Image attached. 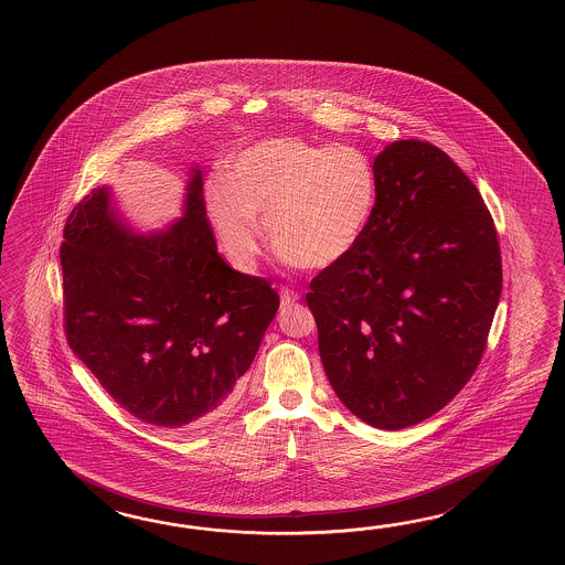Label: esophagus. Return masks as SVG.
<instances>
[{
	"label": "esophagus",
	"mask_w": 565,
	"mask_h": 565,
	"mask_svg": "<svg viewBox=\"0 0 565 565\" xmlns=\"http://www.w3.org/2000/svg\"><path fill=\"white\" fill-rule=\"evenodd\" d=\"M299 300V292H295V290H290V288H282L280 290V305L282 307H288V305H292V302H297Z\"/></svg>",
	"instance_id": "1"
}]
</instances>
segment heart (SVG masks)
<instances>
[{
	"label": "heart",
	"instance_id": "b5f03b06",
	"mask_svg": "<svg viewBox=\"0 0 565 565\" xmlns=\"http://www.w3.org/2000/svg\"><path fill=\"white\" fill-rule=\"evenodd\" d=\"M372 159L348 145L277 137L246 147L228 163V180L205 188L217 241L238 270H253L265 248L263 226L290 265L324 270L353 253L377 207Z\"/></svg>",
	"mask_w": 565,
	"mask_h": 565
}]
</instances>
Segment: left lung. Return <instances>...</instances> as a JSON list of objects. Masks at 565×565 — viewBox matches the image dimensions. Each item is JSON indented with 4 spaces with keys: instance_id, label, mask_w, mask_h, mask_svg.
I'll list each match as a JSON object with an SVG mask.
<instances>
[{
    "instance_id": "left-lung-1",
    "label": "left lung",
    "mask_w": 565,
    "mask_h": 565,
    "mask_svg": "<svg viewBox=\"0 0 565 565\" xmlns=\"http://www.w3.org/2000/svg\"><path fill=\"white\" fill-rule=\"evenodd\" d=\"M377 207L360 246L311 280L307 305L337 397L402 430L479 367L503 287L489 207L457 163L416 139L375 157Z\"/></svg>"
}]
</instances>
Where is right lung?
I'll use <instances>...</instances> for the list:
<instances>
[{
  "label": "right lung",
  "instance_id": "add662e5",
  "mask_svg": "<svg viewBox=\"0 0 565 565\" xmlns=\"http://www.w3.org/2000/svg\"><path fill=\"white\" fill-rule=\"evenodd\" d=\"M198 168L185 214L135 234L96 188L61 246L64 331L76 358L120 408L159 428H188L226 408L278 311L265 278L217 254Z\"/></svg>",
  "mask_w": 565,
  "mask_h": 565
}]
</instances>
